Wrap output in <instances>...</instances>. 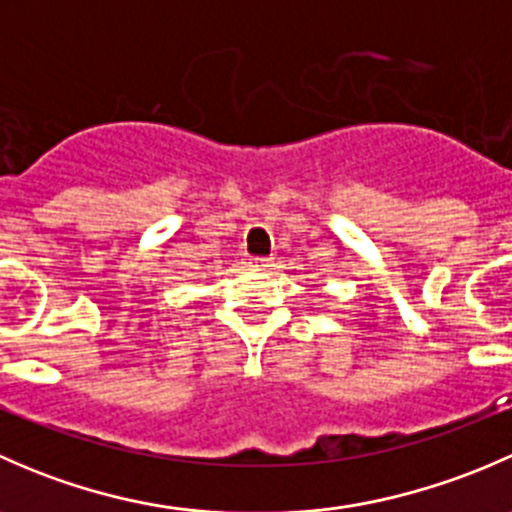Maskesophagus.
<instances>
[{
	"label": "esophagus",
	"instance_id": "obj_1",
	"mask_svg": "<svg viewBox=\"0 0 512 512\" xmlns=\"http://www.w3.org/2000/svg\"><path fill=\"white\" fill-rule=\"evenodd\" d=\"M255 267H262V270H265V267H272V260L270 257H255Z\"/></svg>",
	"mask_w": 512,
	"mask_h": 512
}]
</instances>
